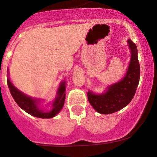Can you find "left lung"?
I'll list each match as a JSON object with an SVG mask.
<instances>
[{"instance_id":"8db88e82","label":"left lung","mask_w":157,"mask_h":157,"mask_svg":"<svg viewBox=\"0 0 157 157\" xmlns=\"http://www.w3.org/2000/svg\"><path fill=\"white\" fill-rule=\"evenodd\" d=\"M127 41L131 51V58L125 77L110 86L105 94H94L91 91L87 94L89 102L101 114H111L121 110L130 103L135 94L140 79L138 49L131 40Z\"/></svg>"}]
</instances>
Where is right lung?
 <instances>
[{
    "label": "right lung",
    "instance_id": "right-lung-1",
    "mask_svg": "<svg viewBox=\"0 0 157 157\" xmlns=\"http://www.w3.org/2000/svg\"><path fill=\"white\" fill-rule=\"evenodd\" d=\"M8 86L10 90L12 98L15 100L17 105L21 108L23 110L27 112L28 114L37 118H42V119H48L52 118L59 113V112L62 109L65 101V82H62L59 86L57 91V97L52 104V109L50 112H44L37 105V100H34L31 98H29L27 95H25L22 92L17 90L14 86L10 82V80L7 79Z\"/></svg>",
    "mask_w": 157,
    "mask_h": 157
}]
</instances>
